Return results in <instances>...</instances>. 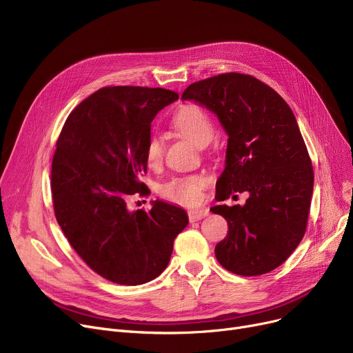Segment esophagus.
Wrapping results in <instances>:
<instances>
[{"label": "esophagus", "mask_w": 353, "mask_h": 353, "mask_svg": "<svg viewBox=\"0 0 353 353\" xmlns=\"http://www.w3.org/2000/svg\"><path fill=\"white\" fill-rule=\"evenodd\" d=\"M206 216H209V210L208 209H194L189 212V220L192 221H199L201 219H205Z\"/></svg>", "instance_id": "1"}]
</instances>
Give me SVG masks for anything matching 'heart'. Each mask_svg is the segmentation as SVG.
I'll list each match as a JSON object with an SVG mask.
<instances>
[{
    "label": "heart",
    "instance_id": "heart-1",
    "mask_svg": "<svg viewBox=\"0 0 353 353\" xmlns=\"http://www.w3.org/2000/svg\"><path fill=\"white\" fill-rule=\"evenodd\" d=\"M173 127L180 134L189 139L196 145H206L213 134L214 125L210 116L197 104H186L180 107L172 119ZM144 156L148 165L157 167L163 161L164 143L157 134L147 139ZM208 186V179L203 174L174 176L164 181L159 192L163 199L183 206H193L201 200V194Z\"/></svg>",
    "mask_w": 353,
    "mask_h": 353
}]
</instances>
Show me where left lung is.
Instances as JSON below:
<instances>
[{
  "label": "left lung",
  "mask_w": 353,
  "mask_h": 353,
  "mask_svg": "<svg viewBox=\"0 0 353 353\" xmlns=\"http://www.w3.org/2000/svg\"><path fill=\"white\" fill-rule=\"evenodd\" d=\"M181 100L206 105L229 136L216 200L249 193L245 206L210 209L229 226L214 249L219 263L240 276L272 272L303 239L313 193L312 160L293 111L272 87L240 72L196 81Z\"/></svg>",
  "instance_id": "1"
}]
</instances>
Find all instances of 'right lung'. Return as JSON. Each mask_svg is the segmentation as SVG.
<instances>
[{
  "label": "right lung",
  "instance_id": "right-lung-1",
  "mask_svg": "<svg viewBox=\"0 0 353 353\" xmlns=\"http://www.w3.org/2000/svg\"><path fill=\"white\" fill-rule=\"evenodd\" d=\"M179 94L165 88L108 85L67 117L51 164L55 219L68 243L104 279L127 286L153 281L169 265L183 209L154 201L130 212L132 196H148L144 148L152 121Z\"/></svg>",
  "mask_w": 353,
  "mask_h": 353
}]
</instances>
